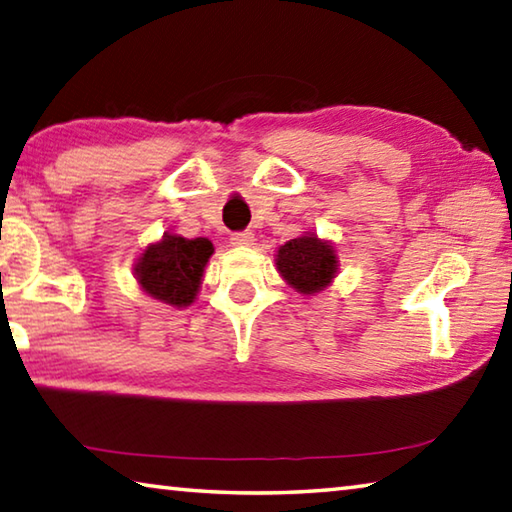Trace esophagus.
Returning <instances> with one entry per match:
<instances>
[{"label":"esophagus","mask_w":512,"mask_h":512,"mask_svg":"<svg viewBox=\"0 0 512 512\" xmlns=\"http://www.w3.org/2000/svg\"><path fill=\"white\" fill-rule=\"evenodd\" d=\"M253 241H255L253 232H235V235H230V244L232 246H239V248L253 246Z\"/></svg>","instance_id":"1"}]
</instances>
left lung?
Segmentation results:
<instances>
[{"label":"left lung","mask_w":512,"mask_h":512,"mask_svg":"<svg viewBox=\"0 0 512 512\" xmlns=\"http://www.w3.org/2000/svg\"><path fill=\"white\" fill-rule=\"evenodd\" d=\"M277 271L297 293L313 295L327 288L338 271L336 250L329 241H322L311 232L286 241L275 255Z\"/></svg>","instance_id":"left-lung-1"}]
</instances>
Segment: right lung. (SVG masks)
<instances>
[{"label": "right lung", "mask_w": 512, "mask_h": 512, "mask_svg": "<svg viewBox=\"0 0 512 512\" xmlns=\"http://www.w3.org/2000/svg\"><path fill=\"white\" fill-rule=\"evenodd\" d=\"M215 253L206 237L185 239L165 232L147 246L134 266V275L147 295L170 306H190L197 300L203 271Z\"/></svg>", "instance_id": "right-lung-1"}]
</instances>
